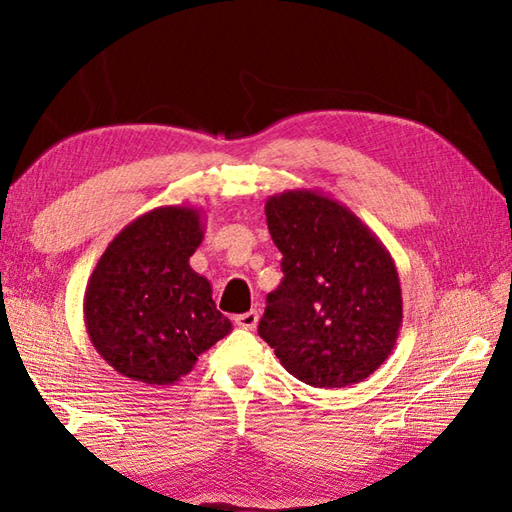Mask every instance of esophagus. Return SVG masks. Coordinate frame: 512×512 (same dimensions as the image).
<instances>
[{
  "instance_id": "obj_1",
  "label": "esophagus",
  "mask_w": 512,
  "mask_h": 512,
  "mask_svg": "<svg viewBox=\"0 0 512 512\" xmlns=\"http://www.w3.org/2000/svg\"><path fill=\"white\" fill-rule=\"evenodd\" d=\"M235 323L239 325V328H244V330H255L257 323H259V312L257 310H248L244 314H239V317H235Z\"/></svg>"
}]
</instances>
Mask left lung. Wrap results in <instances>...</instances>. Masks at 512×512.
<instances>
[{
    "mask_svg": "<svg viewBox=\"0 0 512 512\" xmlns=\"http://www.w3.org/2000/svg\"><path fill=\"white\" fill-rule=\"evenodd\" d=\"M284 281L266 299L259 336L301 383L347 387L387 361L402 325L394 259L339 200L292 189L266 200Z\"/></svg>",
    "mask_w": 512,
    "mask_h": 512,
    "instance_id": "obj_1",
    "label": "left lung"
}]
</instances>
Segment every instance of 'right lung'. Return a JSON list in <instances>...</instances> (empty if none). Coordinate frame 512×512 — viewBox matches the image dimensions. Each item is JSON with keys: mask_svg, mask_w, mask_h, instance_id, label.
Returning a JSON list of instances; mask_svg holds the SVG:
<instances>
[{"mask_svg": "<svg viewBox=\"0 0 512 512\" xmlns=\"http://www.w3.org/2000/svg\"><path fill=\"white\" fill-rule=\"evenodd\" d=\"M202 209L158 206L129 222L88 279L83 319L94 350L125 378L169 387L231 332L211 281L189 257L204 239Z\"/></svg>", "mask_w": 512, "mask_h": 512, "instance_id": "obj_1", "label": "right lung"}]
</instances>
